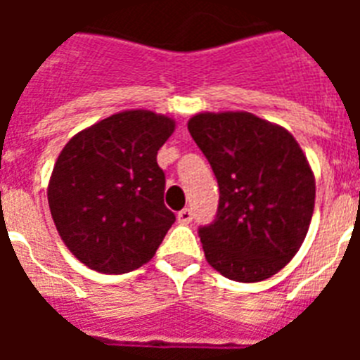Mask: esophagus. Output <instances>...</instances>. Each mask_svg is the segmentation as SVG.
I'll use <instances>...</instances> for the list:
<instances>
[{"instance_id": "34e87169", "label": "esophagus", "mask_w": 360, "mask_h": 360, "mask_svg": "<svg viewBox=\"0 0 360 360\" xmlns=\"http://www.w3.org/2000/svg\"><path fill=\"white\" fill-rule=\"evenodd\" d=\"M177 220H179L181 224H191L192 222V211L191 209H183L177 213Z\"/></svg>"}]
</instances>
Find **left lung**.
<instances>
[{
	"label": "left lung",
	"mask_w": 360,
	"mask_h": 360,
	"mask_svg": "<svg viewBox=\"0 0 360 360\" xmlns=\"http://www.w3.org/2000/svg\"><path fill=\"white\" fill-rule=\"evenodd\" d=\"M188 132L219 181V213L200 228L205 259L226 278L262 282L307 237L316 179L291 132L250 112H203Z\"/></svg>",
	"instance_id": "8db88e82"
}]
</instances>
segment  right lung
I'll use <instances>...</instances> for the list:
<instances>
[{
  "instance_id": "add662e5",
  "label": "right lung",
  "mask_w": 360,
  "mask_h": 360,
  "mask_svg": "<svg viewBox=\"0 0 360 360\" xmlns=\"http://www.w3.org/2000/svg\"><path fill=\"white\" fill-rule=\"evenodd\" d=\"M175 121L124 110L80 130L59 153L48 205L65 246L93 271L130 273L155 256L175 222L157 153Z\"/></svg>"
}]
</instances>
